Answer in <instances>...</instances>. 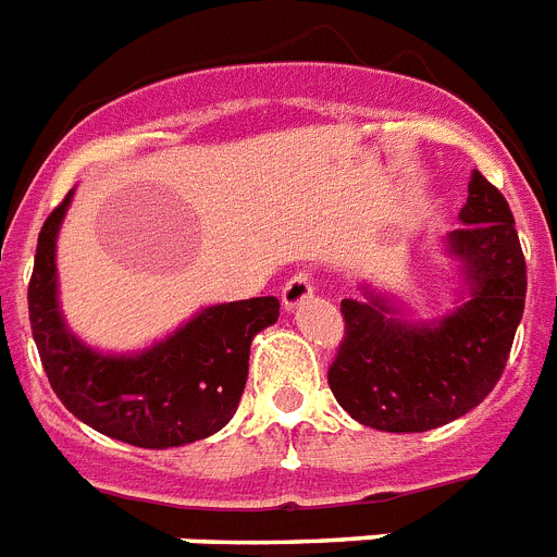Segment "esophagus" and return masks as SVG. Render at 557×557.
<instances>
[{"mask_svg":"<svg viewBox=\"0 0 557 557\" xmlns=\"http://www.w3.org/2000/svg\"><path fill=\"white\" fill-rule=\"evenodd\" d=\"M312 273L310 270H298L287 278V284L282 287V305L284 310H296L298 305H305L307 298L312 296Z\"/></svg>","mask_w":557,"mask_h":557,"instance_id":"34e87169","label":"esophagus"}]
</instances>
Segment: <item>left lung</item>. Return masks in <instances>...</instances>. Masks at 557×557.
<instances>
[{"label": "left lung", "instance_id": "1", "mask_svg": "<svg viewBox=\"0 0 557 557\" xmlns=\"http://www.w3.org/2000/svg\"><path fill=\"white\" fill-rule=\"evenodd\" d=\"M449 247L467 261L470 301L438 324H401L384 305L344 298V338L327 370L335 401L384 433H426L484 401L507 367L527 298V261L504 193L472 170Z\"/></svg>", "mask_w": 557, "mask_h": 557}]
</instances>
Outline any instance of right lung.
<instances>
[{"label": "right lung", "mask_w": 557, "mask_h": 557, "mask_svg": "<svg viewBox=\"0 0 557 557\" xmlns=\"http://www.w3.org/2000/svg\"><path fill=\"white\" fill-rule=\"evenodd\" d=\"M73 190L45 219L27 282L36 350L59 401L96 433L145 449L182 447L219 433L247 384L250 342L278 319V298L261 296L205 310L168 342L133 358L87 350L57 307V230Z\"/></svg>", "instance_id": "1"}]
</instances>
